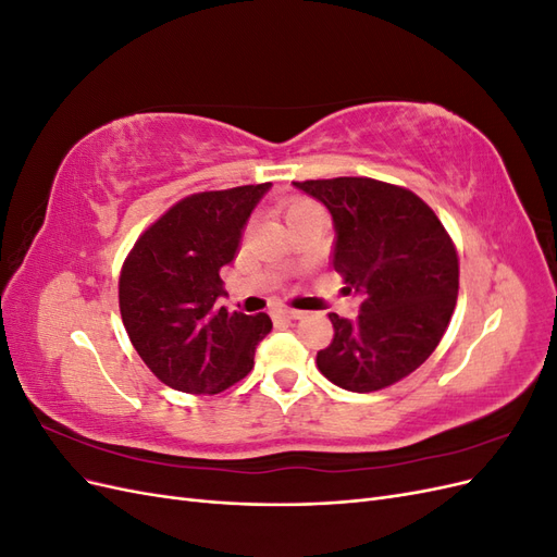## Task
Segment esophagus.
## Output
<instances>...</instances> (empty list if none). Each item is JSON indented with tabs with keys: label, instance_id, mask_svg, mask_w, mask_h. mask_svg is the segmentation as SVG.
Wrapping results in <instances>:
<instances>
[{
	"label": "esophagus",
	"instance_id": "obj_1",
	"mask_svg": "<svg viewBox=\"0 0 557 557\" xmlns=\"http://www.w3.org/2000/svg\"><path fill=\"white\" fill-rule=\"evenodd\" d=\"M301 315H305V311H297V309H278L276 311V318H283V320H299Z\"/></svg>",
	"mask_w": 557,
	"mask_h": 557
}]
</instances>
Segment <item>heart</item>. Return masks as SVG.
Wrapping results in <instances>:
<instances>
[{"instance_id": "1", "label": "heart", "mask_w": 557, "mask_h": 557, "mask_svg": "<svg viewBox=\"0 0 557 557\" xmlns=\"http://www.w3.org/2000/svg\"><path fill=\"white\" fill-rule=\"evenodd\" d=\"M313 211H320L313 205V201H309V199H295V201H290L288 207H285V221H290V218H297V215L313 213Z\"/></svg>"}]
</instances>
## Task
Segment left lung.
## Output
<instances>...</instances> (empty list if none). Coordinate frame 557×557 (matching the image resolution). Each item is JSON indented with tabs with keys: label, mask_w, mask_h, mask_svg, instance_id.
<instances>
[{
	"label": "left lung",
	"mask_w": 557,
	"mask_h": 557,
	"mask_svg": "<svg viewBox=\"0 0 557 557\" xmlns=\"http://www.w3.org/2000/svg\"><path fill=\"white\" fill-rule=\"evenodd\" d=\"M334 223L332 264L356 320L330 313L334 339L318 350L320 374L350 393H374L409 376L440 346L458 299V252L440 218L411 190L342 176L293 183Z\"/></svg>",
	"instance_id": "left-lung-1"
}]
</instances>
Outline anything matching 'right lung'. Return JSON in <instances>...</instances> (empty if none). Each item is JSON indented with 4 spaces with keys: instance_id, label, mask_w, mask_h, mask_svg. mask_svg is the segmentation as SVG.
<instances>
[{
    "instance_id": "obj_1",
    "label": "right lung",
    "mask_w": 557,
    "mask_h": 557,
    "mask_svg": "<svg viewBox=\"0 0 557 557\" xmlns=\"http://www.w3.org/2000/svg\"><path fill=\"white\" fill-rule=\"evenodd\" d=\"M272 183L181 199L134 244L121 272V315L146 367L174 391L215 395L242 381L272 332L267 313L225 307L221 269L237 256Z\"/></svg>"
}]
</instances>
